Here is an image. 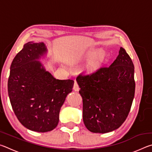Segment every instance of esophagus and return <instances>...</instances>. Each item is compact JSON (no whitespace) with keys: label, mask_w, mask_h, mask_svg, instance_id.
I'll list each match as a JSON object with an SVG mask.
<instances>
[{"label":"esophagus","mask_w":152,"mask_h":152,"mask_svg":"<svg viewBox=\"0 0 152 152\" xmlns=\"http://www.w3.org/2000/svg\"><path fill=\"white\" fill-rule=\"evenodd\" d=\"M73 89L74 90V91H78L79 89H80V87L78 86V83H77L76 82H74V87H73Z\"/></svg>","instance_id":"obj_1"}]
</instances>
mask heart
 I'll return each mask as SVG.
<instances>
[{
    "label": "heart",
    "instance_id": "obj_1",
    "mask_svg": "<svg viewBox=\"0 0 152 152\" xmlns=\"http://www.w3.org/2000/svg\"><path fill=\"white\" fill-rule=\"evenodd\" d=\"M102 60H103V52L102 51H96L92 56L88 64H86V70L88 71L93 70L101 62Z\"/></svg>",
    "mask_w": 152,
    "mask_h": 152
}]
</instances>
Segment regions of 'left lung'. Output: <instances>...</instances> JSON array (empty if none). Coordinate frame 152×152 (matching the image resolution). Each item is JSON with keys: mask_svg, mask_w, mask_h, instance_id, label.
<instances>
[{"mask_svg": "<svg viewBox=\"0 0 152 152\" xmlns=\"http://www.w3.org/2000/svg\"><path fill=\"white\" fill-rule=\"evenodd\" d=\"M76 81L83 102V121L92 133H105L119 128L129 115L135 94L134 65L124 48L110 66Z\"/></svg>", "mask_w": 152, "mask_h": 152, "instance_id": "8db88e82", "label": "left lung"}]
</instances>
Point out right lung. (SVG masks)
<instances>
[{
	"label": "right lung",
	"instance_id": "obj_1",
	"mask_svg": "<svg viewBox=\"0 0 152 152\" xmlns=\"http://www.w3.org/2000/svg\"><path fill=\"white\" fill-rule=\"evenodd\" d=\"M43 42H30L11 65L8 93L12 110L21 124L33 132L55 129L66 98L72 91V80H58L37 61L47 53Z\"/></svg>",
	"mask_w": 152,
	"mask_h": 152
}]
</instances>
